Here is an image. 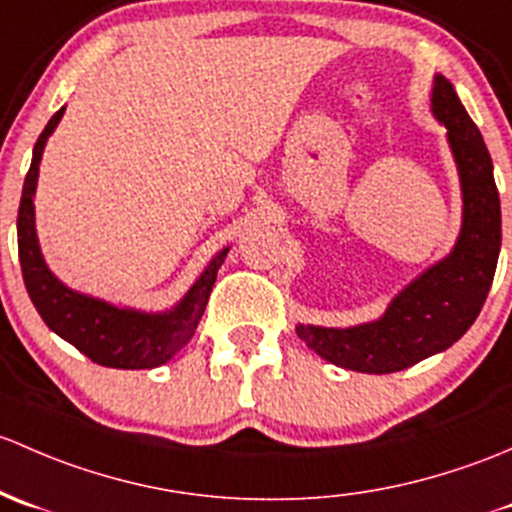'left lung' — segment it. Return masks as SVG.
<instances>
[{"mask_svg":"<svg viewBox=\"0 0 512 512\" xmlns=\"http://www.w3.org/2000/svg\"><path fill=\"white\" fill-rule=\"evenodd\" d=\"M431 113L446 128L461 182V231L444 258L402 288L387 310L350 328L295 325L305 345L342 370L389 374L449 350L466 335L491 291L500 254V197L493 160L456 88L441 73L431 86Z\"/></svg>","mask_w":512,"mask_h":512,"instance_id":"8db88e82","label":"left lung"}]
</instances>
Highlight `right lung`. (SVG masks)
I'll return each instance as SVG.
<instances>
[{"mask_svg": "<svg viewBox=\"0 0 512 512\" xmlns=\"http://www.w3.org/2000/svg\"><path fill=\"white\" fill-rule=\"evenodd\" d=\"M63 110L66 105L46 123L44 133L36 140L29 175L21 189L17 236L26 293H29L34 308L39 310L41 320L49 325V330L71 342L93 362L103 367H115V370H152V367H160L172 360L192 340L204 308H207L221 263L229 254V246L207 263L202 276L192 283V288L184 293L177 305H172L170 310H160V313H147V310L128 308V305L120 308V305L108 303L96 295L73 291L59 281L41 254L39 236H36L34 194L44 147L56 125L61 123Z\"/></svg>", "mask_w": 512, "mask_h": 512, "instance_id": "add662e5", "label": "right lung"}]
</instances>
